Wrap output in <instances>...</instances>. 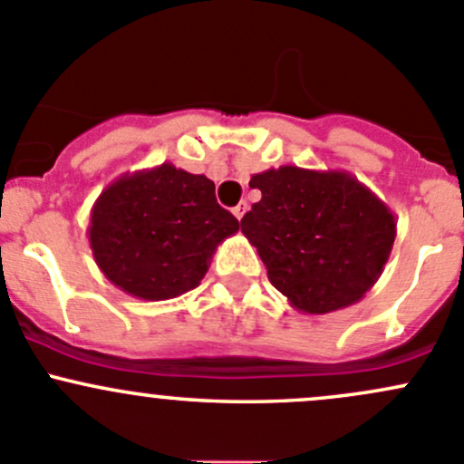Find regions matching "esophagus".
<instances>
[{"mask_svg": "<svg viewBox=\"0 0 464 464\" xmlns=\"http://www.w3.org/2000/svg\"><path fill=\"white\" fill-rule=\"evenodd\" d=\"M246 208H249V206H246V202H240V204L236 206V208H233V215H236L237 219H242V218H245Z\"/></svg>", "mask_w": 464, "mask_h": 464, "instance_id": "esophagus-1", "label": "esophagus"}]
</instances>
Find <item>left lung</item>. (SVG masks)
Returning <instances> with one entry per match:
<instances>
[{
    "label": "left lung",
    "mask_w": 464,
    "mask_h": 464,
    "mask_svg": "<svg viewBox=\"0 0 464 464\" xmlns=\"http://www.w3.org/2000/svg\"><path fill=\"white\" fill-rule=\"evenodd\" d=\"M262 199L242 218L271 285L303 314L354 305L382 276L395 213L345 170L280 166L251 177Z\"/></svg>",
    "instance_id": "left-lung-1"
}]
</instances>
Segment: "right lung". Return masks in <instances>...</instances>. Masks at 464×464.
I'll return each mask as SVG.
<instances>
[{
  "label": "right lung",
  "instance_id": "right-lung-1",
  "mask_svg": "<svg viewBox=\"0 0 464 464\" xmlns=\"http://www.w3.org/2000/svg\"><path fill=\"white\" fill-rule=\"evenodd\" d=\"M237 228L208 177L161 163L111 181L92 206L87 237L111 285L168 301L202 283L218 245Z\"/></svg>",
  "mask_w": 464,
  "mask_h": 464
}]
</instances>
